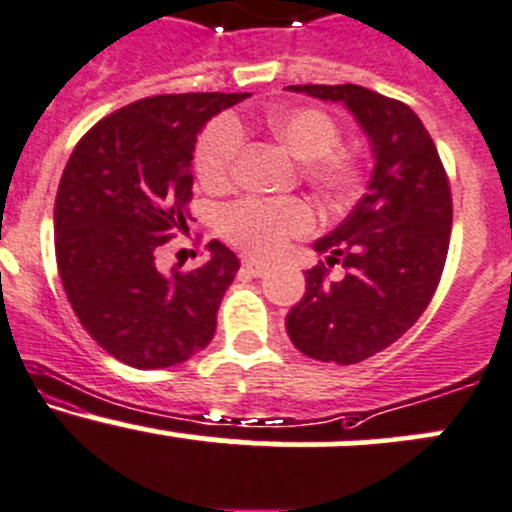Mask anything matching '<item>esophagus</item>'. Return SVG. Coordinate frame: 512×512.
I'll return each instance as SVG.
<instances>
[{"instance_id":"obj_1","label":"esophagus","mask_w":512,"mask_h":512,"mask_svg":"<svg viewBox=\"0 0 512 512\" xmlns=\"http://www.w3.org/2000/svg\"><path fill=\"white\" fill-rule=\"evenodd\" d=\"M243 269L247 274H252V277H265V274L269 272V265H267V262H260V260H245Z\"/></svg>"}]
</instances>
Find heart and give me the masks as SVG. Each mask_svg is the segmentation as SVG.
Returning a JSON list of instances; mask_svg holds the SVG:
<instances>
[{
  "label": "heart",
  "instance_id": "obj_1",
  "mask_svg": "<svg viewBox=\"0 0 512 512\" xmlns=\"http://www.w3.org/2000/svg\"><path fill=\"white\" fill-rule=\"evenodd\" d=\"M267 131L291 155L306 160L303 179L330 206H342L362 187L364 165L352 150L338 148V121L316 106H282L267 116ZM243 128L230 116L216 119L196 145V172L209 189L226 187L235 162L243 155ZM316 226L313 211L301 199L233 204L218 218V230L228 243L247 255L277 257L291 240L303 238Z\"/></svg>",
  "mask_w": 512,
  "mask_h": 512
}]
</instances>
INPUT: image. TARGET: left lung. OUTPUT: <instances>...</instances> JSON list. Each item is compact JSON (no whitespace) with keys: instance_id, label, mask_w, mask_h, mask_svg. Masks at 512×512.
<instances>
[{"instance_id":"left-lung-1","label":"left lung","mask_w":512,"mask_h":512,"mask_svg":"<svg viewBox=\"0 0 512 512\" xmlns=\"http://www.w3.org/2000/svg\"><path fill=\"white\" fill-rule=\"evenodd\" d=\"M286 89L345 104L372 145L367 194L313 243L325 265L308 269L306 294L286 316V333L303 355L357 364L401 338L440 284L452 233L449 179L428 128L403 101L359 84ZM335 264L346 269L342 280L327 277Z\"/></svg>"}]
</instances>
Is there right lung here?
I'll use <instances>...</instances> for the list:
<instances>
[{
  "mask_svg": "<svg viewBox=\"0 0 512 512\" xmlns=\"http://www.w3.org/2000/svg\"><path fill=\"white\" fill-rule=\"evenodd\" d=\"M250 94H157L94 123L67 160L55 196L60 282L82 328L119 362L165 369L209 345L240 269L211 240L209 262L157 269V247L187 226L196 136Z\"/></svg>",
  "mask_w": 512,
  "mask_h": 512,
  "instance_id": "right-lung-1",
  "label": "right lung"
}]
</instances>
